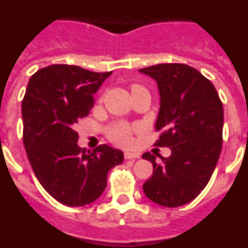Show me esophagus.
Returning <instances> with one entry per match:
<instances>
[{
	"mask_svg": "<svg viewBox=\"0 0 248 248\" xmlns=\"http://www.w3.org/2000/svg\"><path fill=\"white\" fill-rule=\"evenodd\" d=\"M140 157V154L139 153H131V151H126L124 153V159H139Z\"/></svg>",
	"mask_w": 248,
	"mask_h": 248,
	"instance_id": "esophagus-1",
	"label": "esophagus"
}]
</instances>
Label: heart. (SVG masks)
<instances>
[{"instance_id": "b5f03b06", "label": "heart", "mask_w": 248, "mask_h": 248, "mask_svg": "<svg viewBox=\"0 0 248 248\" xmlns=\"http://www.w3.org/2000/svg\"><path fill=\"white\" fill-rule=\"evenodd\" d=\"M131 134H132V128L127 124L124 122H118L113 124L109 130V136L114 142L121 143V145H127L131 141Z\"/></svg>"}]
</instances>
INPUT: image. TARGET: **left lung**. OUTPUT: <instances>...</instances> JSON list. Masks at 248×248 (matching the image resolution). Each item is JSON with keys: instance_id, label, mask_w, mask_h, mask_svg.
Instances as JSON below:
<instances>
[{"instance_id": "8db88e82", "label": "left lung", "mask_w": 248, "mask_h": 248, "mask_svg": "<svg viewBox=\"0 0 248 248\" xmlns=\"http://www.w3.org/2000/svg\"><path fill=\"white\" fill-rule=\"evenodd\" d=\"M155 79L160 92L155 146L170 147L161 157L145 153L153 163V176L142 185L150 201L180 207L197 198L213 174L222 150L223 105L209 79L185 64H157L140 69Z\"/></svg>"}]
</instances>
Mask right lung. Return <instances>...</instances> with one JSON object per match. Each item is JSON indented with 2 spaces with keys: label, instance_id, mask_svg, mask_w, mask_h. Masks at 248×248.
<instances>
[{
  "label": "right lung",
  "instance_id": "right-lung-1",
  "mask_svg": "<svg viewBox=\"0 0 248 248\" xmlns=\"http://www.w3.org/2000/svg\"><path fill=\"white\" fill-rule=\"evenodd\" d=\"M111 74L54 64L29 80L22 99L24 146L37 180L62 204L82 207L98 199L108 171L124 161V153L108 145L80 149L74 130Z\"/></svg>",
  "mask_w": 248,
  "mask_h": 248
}]
</instances>
